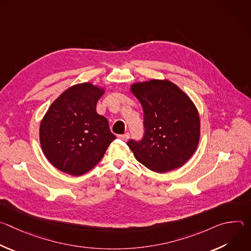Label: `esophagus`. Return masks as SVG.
I'll return each mask as SVG.
<instances>
[{
    "label": "esophagus",
    "mask_w": 251,
    "mask_h": 251,
    "mask_svg": "<svg viewBox=\"0 0 251 251\" xmlns=\"http://www.w3.org/2000/svg\"><path fill=\"white\" fill-rule=\"evenodd\" d=\"M118 138L123 140V141H127L129 139V134L126 133V134H123V135H118Z\"/></svg>",
    "instance_id": "esophagus-1"
}]
</instances>
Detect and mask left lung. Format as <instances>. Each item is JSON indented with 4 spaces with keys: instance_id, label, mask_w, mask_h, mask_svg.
<instances>
[{
    "instance_id": "1",
    "label": "left lung",
    "mask_w": 251,
    "mask_h": 251,
    "mask_svg": "<svg viewBox=\"0 0 251 251\" xmlns=\"http://www.w3.org/2000/svg\"><path fill=\"white\" fill-rule=\"evenodd\" d=\"M130 91L144 111V138L127 143L136 160L156 173L185 165L201 136L200 115L193 100L168 79L134 82Z\"/></svg>"
}]
</instances>
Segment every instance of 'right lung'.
<instances>
[{
    "label": "right lung",
    "mask_w": 251,
    "mask_h": 251,
    "mask_svg": "<svg viewBox=\"0 0 251 251\" xmlns=\"http://www.w3.org/2000/svg\"><path fill=\"white\" fill-rule=\"evenodd\" d=\"M105 86L75 84L50 106L40 125V143L49 162L59 171L81 176L104 156L116 138L107 119L96 112Z\"/></svg>",
    "instance_id": "obj_1"
}]
</instances>
